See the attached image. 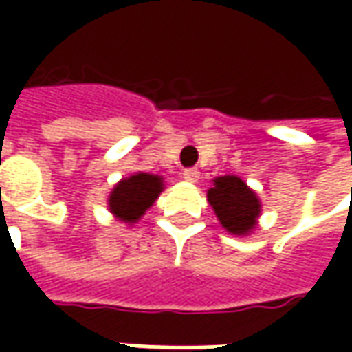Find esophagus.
<instances>
[{"instance_id": "obj_1", "label": "esophagus", "mask_w": 352, "mask_h": 352, "mask_svg": "<svg viewBox=\"0 0 352 352\" xmlns=\"http://www.w3.org/2000/svg\"><path fill=\"white\" fill-rule=\"evenodd\" d=\"M184 178L188 182H197L199 180V170L197 168H186L184 170Z\"/></svg>"}]
</instances>
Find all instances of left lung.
Masks as SVG:
<instances>
[{
    "label": "left lung",
    "instance_id": "obj_1",
    "mask_svg": "<svg viewBox=\"0 0 352 352\" xmlns=\"http://www.w3.org/2000/svg\"><path fill=\"white\" fill-rule=\"evenodd\" d=\"M208 192V201L217 219L233 235H247L254 229L261 213V204L254 192L236 176H221L213 180Z\"/></svg>",
    "mask_w": 352,
    "mask_h": 352
}]
</instances>
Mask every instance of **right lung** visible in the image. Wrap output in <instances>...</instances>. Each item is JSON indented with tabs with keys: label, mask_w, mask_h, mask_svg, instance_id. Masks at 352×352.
<instances>
[{
	"label": "right lung",
	"mask_w": 352,
	"mask_h": 352,
	"mask_svg": "<svg viewBox=\"0 0 352 352\" xmlns=\"http://www.w3.org/2000/svg\"><path fill=\"white\" fill-rule=\"evenodd\" d=\"M162 192V178L139 172L117 184L109 196V210L125 223H137Z\"/></svg>",
	"instance_id": "add662e5"
}]
</instances>
